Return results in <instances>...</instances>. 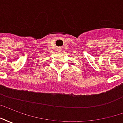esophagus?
I'll list each match as a JSON object with an SVG mask.
<instances>
[{
  "instance_id": "34e87169",
  "label": "esophagus",
  "mask_w": 123,
  "mask_h": 123,
  "mask_svg": "<svg viewBox=\"0 0 123 123\" xmlns=\"http://www.w3.org/2000/svg\"><path fill=\"white\" fill-rule=\"evenodd\" d=\"M61 50H62V49L61 48V47H59V48H58V51H61Z\"/></svg>"
}]
</instances>
